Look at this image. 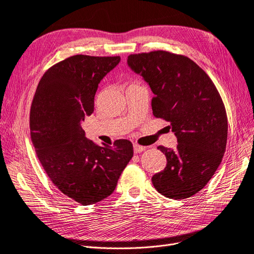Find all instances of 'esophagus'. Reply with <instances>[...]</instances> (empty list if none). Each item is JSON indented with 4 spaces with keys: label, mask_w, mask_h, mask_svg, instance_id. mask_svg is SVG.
Here are the masks:
<instances>
[{
    "label": "esophagus",
    "mask_w": 254,
    "mask_h": 254,
    "mask_svg": "<svg viewBox=\"0 0 254 254\" xmlns=\"http://www.w3.org/2000/svg\"><path fill=\"white\" fill-rule=\"evenodd\" d=\"M143 151H145V147H144V146L138 145V144H134V152H135L136 154L141 153V152H143Z\"/></svg>",
    "instance_id": "obj_1"
}]
</instances>
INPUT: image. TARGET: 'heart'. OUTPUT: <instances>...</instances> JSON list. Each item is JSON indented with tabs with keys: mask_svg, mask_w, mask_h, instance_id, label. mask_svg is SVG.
Segmentation results:
<instances>
[{
	"mask_svg": "<svg viewBox=\"0 0 254 254\" xmlns=\"http://www.w3.org/2000/svg\"><path fill=\"white\" fill-rule=\"evenodd\" d=\"M133 84H135V83H133Z\"/></svg>",
	"mask_w": 254,
	"mask_h": 254,
	"instance_id": "b5f03b06",
	"label": "heart"
}]
</instances>
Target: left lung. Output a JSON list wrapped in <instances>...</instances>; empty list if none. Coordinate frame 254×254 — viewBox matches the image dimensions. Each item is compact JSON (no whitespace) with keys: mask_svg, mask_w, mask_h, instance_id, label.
Returning <instances> with one entry per match:
<instances>
[{"mask_svg":"<svg viewBox=\"0 0 254 254\" xmlns=\"http://www.w3.org/2000/svg\"><path fill=\"white\" fill-rule=\"evenodd\" d=\"M127 65L148 84L153 114L171 124L177 147L162 145L164 170L153 176L155 189L182 200L200 191L222 162L227 142V115L220 94L198 64L166 51L133 54Z\"/></svg>","mask_w":254,"mask_h":254,"instance_id":"1","label":"left lung"}]
</instances>
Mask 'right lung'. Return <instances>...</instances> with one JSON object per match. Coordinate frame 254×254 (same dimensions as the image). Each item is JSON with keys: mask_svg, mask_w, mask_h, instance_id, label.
Instances as JSON below:
<instances>
[{"mask_svg": "<svg viewBox=\"0 0 254 254\" xmlns=\"http://www.w3.org/2000/svg\"><path fill=\"white\" fill-rule=\"evenodd\" d=\"M119 62V56H71L43 75L32 101L30 129L37 158L53 184L81 205L114 191L134 154L128 140L99 146L81 127L94 112L99 82Z\"/></svg>", "mask_w": 254, "mask_h": 254, "instance_id": "1", "label": "right lung"}]
</instances>
